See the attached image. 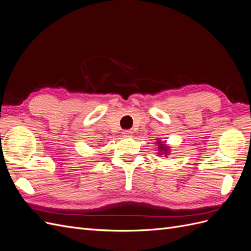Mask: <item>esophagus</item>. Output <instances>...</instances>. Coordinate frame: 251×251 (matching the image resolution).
<instances>
[{"instance_id":"34e87169","label":"esophagus","mask_w":251,"mask_h":251,"mask_svg":"<svg viewBox=\"0 0 251 251\" xmlns=\"http://www.w3.org/2000/svg\"><path fill=\"white\" fill-rule=\"evenodd\" d=\"M124 136L125 137H126V138H131L132 136H133V132L132 131H130V130H126V131H124Z\"/></svg>"}]
</instances>
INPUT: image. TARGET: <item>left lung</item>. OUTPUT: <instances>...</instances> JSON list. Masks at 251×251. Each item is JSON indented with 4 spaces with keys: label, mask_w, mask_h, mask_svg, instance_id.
I'll return each instance as SVG.
<instances>
[{
    "label": "left lung",
    "mask_w": 251,
    "mask_h": 251,
    "mask_svg": "<svg viewBox=\"0 0 251 251\" xmlns=\"http://www.w3.org/2000/svg\"><path fill=\"white\" fill-rule=\"evenodd\" d=\"M157 148H158V155L159 156H162L164 155V157H168L169 154H170V146L169 144H165V142H162L161 140L157 139Z\"/></svg>",
    "instance_id": "left-lung-1"
}]
</instances>
